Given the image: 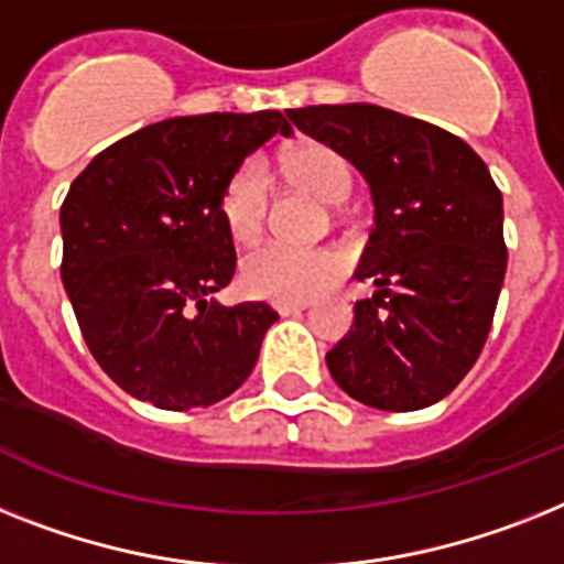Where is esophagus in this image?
Listing matches in <instances>:
<instances>
[{
	"instance_id": "esophagus-1",
	"label": "esophagus",
	"mask_w": 564,
	"mask_h": 564,
	"mask_svg": "<svg viewBox=\"0 0 564 564\" xmlns=\"http://www.w3.org/2000/svg\"><path fill=\"white\" fill-rule=\"evenodd\" d=\"M308 308V302H276L273 305V311H276L279 316H291V314H300V311Z\"/></svg>"
}]
</instances>
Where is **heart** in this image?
Instances as JSON below:
<instances>
[{
    "label": "heart",
    "instance_id": "heart-1",
    "mask_svg": "<svg viewBox=\"0 0 564 564\" xmlns=\"http://www.w3.org/2000/svg\"><path fill=\"white\" fill-rule=\"evenodd\" d=\"M282 170L293 187L314 195L316 202H346L355 184L351 164L325 143H300L282 155ZM271 181L264 166L250 158L232 170L218 195V213L236 241H253L264 227ZM346 262L332 248H291L268 241L241 259V285L256 300L305 302L334 285Z\"/></svg>",
    "mask_w": 564,
    "mask_h": 564
}]
</instances>
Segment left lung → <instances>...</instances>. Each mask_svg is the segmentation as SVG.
<instances>
[{"instance_id": "8db88e82", "label": "left lung", "mask_w": 564, "mask_h": 564, "mask_svg": "<svg viewBox=\"0 0 564 564\" xmlns=\"http://www.w3.org/2000/svg\"><path fill=\"white\" fill-rule=\"evenodd\" d=\"M337 149L375 202L357 279L375 296L325 355L337 386L366 406L415 412L453 392L481 355L507 271L505 209L490 170L441 126L371 104L288 111Z\"/></svg>"}]
</instances>
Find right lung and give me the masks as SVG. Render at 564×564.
Wrapping results in <instances>:
<instances>
[{
    "mask_svg": "<svg viewBox=\"0 0 564 564\" xmlns=\"http://www.w3.org/2000/svg\"><path fill=\"white\" fill-rule=\"evenodd\" d=\"M282 111L193 115L143 126L74 178L59 209L63 285L88 351L132 398L184 412L239 389L276 311L221 305L236 248L218 195Z\"/></svg>",
    "mask_w": 564,
    "mask_h": 564,
    "instance_id": "obj_1",
    "label": "right lung"
}]
</instances>
